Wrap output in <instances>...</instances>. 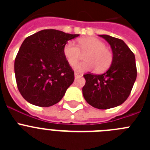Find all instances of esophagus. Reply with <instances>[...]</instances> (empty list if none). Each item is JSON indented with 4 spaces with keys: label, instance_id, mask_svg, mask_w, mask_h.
<instances>
[{
    "label": "esophagus",
    "instance_id": "34e87169",
    "mask_svg": "<svg viewBox=\"0 0 150 150\" xmlns=\"http://www.w3.org/2000/svg\"><path fill=\"white\" fill-rule=\"evenodd\" d=\"M74 76H75V78L80 77V76H82V74H79V73L75 72V73H74Z\"/></svg>",
    "mask_w": 150,
    "mask_h": 150
}]
</instances>
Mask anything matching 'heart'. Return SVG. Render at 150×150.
<instances>
[{
  "label": "heart",
  "mask_w": 150,
  "mask_h": 150,
  "mask_svg": "<svg viewBox=\"0 0 150 150\" xmlns=\"http://www.w3.org/2000/svg\"><path fill=\"white\" fill-rule=\"evenodd\" d=\"M63 53L71 66L75 65L84 55V60L75 66L77 71H90L95 67L96 72L106 71L112 62V54L105 43L95 38H83L78 41V46L73 41H67L63 48Z\"/></svg>",
  "instance_id": "heart-1"
}]
</instances>
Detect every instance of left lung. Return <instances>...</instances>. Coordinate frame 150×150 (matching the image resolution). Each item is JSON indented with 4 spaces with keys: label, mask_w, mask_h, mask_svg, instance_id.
Masks as SVG:
<instances>
[{
    "label": "left lung",
    "mask_w": 150,
    "mask_h": 150,
    "mask_svg": "<svg viewBox=\"0 0 150 150\" xmlns=\"http://www.w3.org/2000/svg\"><path fill=\"white\" fill-rule=\"evenodd\" d=\"M110 45L112 62L103 74L88 73L83 75L86 84L83 95L88 104L100 110L117 107L131 94L137 78L134 54L123 40L109 35H100Z\"/></svg>",
    "instance_id": "8db88e82"
}]
</instances>
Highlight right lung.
Masks as SVG:
<instances>
[{"mask_svg": "<svg viewBox=\"0 0 150 150\" xmlns=\"http://www.w3.org/2000/svg\"><path fill=\"white\" fill-rule=\"evenodd\" d=\"M79 34L45 29L23 41L14 63L18 89L28 102L50 107L60 101L74 80V71L63 53L67 41Z\"/></svg>", "mask_w": 150, "mask_h": 150, "instance_id": "1", "label": "right lung"}]
</instances>
